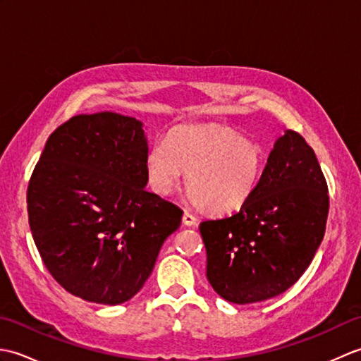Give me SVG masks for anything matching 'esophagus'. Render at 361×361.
<instances>
[{
	"label": "esophagus",
	"mask_w": 361,
	"mask_h": 361,
	"mask_svg": "<svg viewBox=\"0 0 361 361\" xmlns=\"http://www.w3.org/2000/svg\"><path fill=\"white\" fill-rule=\"evenodd\" d=\"M183 224L186 226H194L197 224V217L189 211H185V214H183Z\"/></svg>",
	"instance_id": "1"
}]
</instances>
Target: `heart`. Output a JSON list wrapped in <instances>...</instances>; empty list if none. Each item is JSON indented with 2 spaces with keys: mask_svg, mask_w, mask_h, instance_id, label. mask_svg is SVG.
I'll use <instances>...</instances> for the list:
<instances>
[{
  "mask_svg": "<svg viewBox=\"0 0 361 361\" xmlns=\"http://www.w3.org/2000/svg\"><path fill=\"white\" fill-rule=\"evenodd\" d=\"M265 152L239 132L219 126L178 127L166 142L153 144L145 157L147 183L171 195L186 173L189 202L212 212L243 208L256 192Z\"/></svg>",
  "mask_w": 361,
  "mask_h": 361,
  "instance_id": "b5f03b06",
  "label": "heart"
}]
</instances>
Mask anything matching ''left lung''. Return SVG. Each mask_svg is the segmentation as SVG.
Masks as SVG:
<instances>
[{"label": "left lung", "mask_w": 361, "mask_h": 361, "mask_svg": "<svg viewBox=\"0 0 361 361\" xmlns=\"http://www.w3.org/2000/svg\"><path fill=\"white\" fill-rule=\"evenodd\" d=\"M327 212V183L315 152L301 135L286 130L250 202L233 216L200 224L206 278L234 304L283 293L310 265Z\"/></svg>", "instance_id": "1"}]
</instances>
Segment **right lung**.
<instances>
[{"label": "right lung", "mask_w": 361, "mask_h": 361, "mask_svg": "<svg viewBox=\"0 0 361 361\" xmlns=\"http://www.w3.org/2000/svg\"><path fill=\"white\" fill-rule=\"evenodd\" d=\"M142 122L79 114L54 130L27 186L37 250L52 278L88 302L128 301L183 211L145 190Z\"/></svg>", "instance_id": "right-lung-1"}]
</instances>
